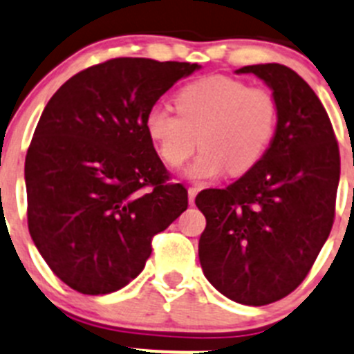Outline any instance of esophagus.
I'll return each mask as SVG.
<instances>
[{"label": "esophagus", "instance_id": "34e87169", "mask_svg": "<svg viewBox=\"0 0 354 354\" xmlns=\"http://www.w3.org/2000/svg\"><path fill=\"white\" fill-rule=\"evenodd\" d=\"M196 194H198V187H189V189H187V196H189L191 205L194 203V198H196Z\"/></svg>", "mask_w": 354, "mask_h": 354}]
</instances>
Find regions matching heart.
<instances>
[{"instance_id":"1","label":"heart","mask_w":354,"mask_h":354,"mask_svg":"<svg viewBox=\"0 0 354 354\" xmlns=\"http://www.w3.org/2000/svg\"><path fill=\"white\" fill-rule=\"evenodd\" d=\"M171 114L153 107L146 116V132L161 160L179 168L203 149L187 175L193 180L215 179L230 167L231 174L250 170L274 136L278 107L271 90L247 86L230 76L196 80L175 95Z\"/></svg>"}]
</instances>
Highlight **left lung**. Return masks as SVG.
Masks as SVG:
<instances>
[{"label":"left lung","instance_id":"1","mask_svg":"<svg viewBox=\"0 0 354 354\" xmlns=\"http://www.w3.org/2000/svg\"><path fill=\"white\" fill-rule=\"evenodd\" d=\"M272 90L278 123L264 156L224 189H203L207 218L198 254L207 280L227 299L266 306L302 283L330 234L341 156L325 107L281 64L245 66Z\"/></svg>","mask_w":354,"mask_h":354}]
</instances>
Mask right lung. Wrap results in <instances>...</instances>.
Listing matches in <instances>:
<instances>
[{
	"mask_svg": "<svg viewBox=\"0 0 354 354\" xmlns=\"http://www.w3.org/2000/svg\"><path fill=\"white\" fill-rule=\"evenodd\" d=\"M189 62L120 57L67 80L46 104L26 156L28 225L48 268L73 290L129 285L151 241L187 208V189L146 132V116Z\"/></svg>",
	"mask_w": 354,
	"mask_h": 354,
	"instance_id": "obj_1",
	"label": "right lung"
}]
</instances>
